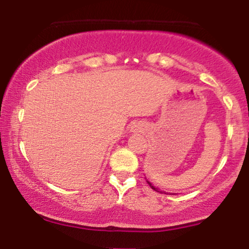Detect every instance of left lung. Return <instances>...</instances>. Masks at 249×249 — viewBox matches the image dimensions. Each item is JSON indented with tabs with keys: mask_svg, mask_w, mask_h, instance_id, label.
Returning a JSON list of instances; mask_svg holds the SVG:
<instances>
[{
	"mask_svg": "<svg viewBox=\"0 0 249 249\" xmlns=\"http://www.w3.org/2000/svg\"><path fill=\"white\" fill-rule=\"evenodd\" d=\"M147 184H148V185H150V186H151V187H152L154 191H157V192H158V188H156V187H154V186H153V185H152V184H151V182H150V181H147Z\"/></svg>",
	"mask_w": 249,
	"mask_h": 249,
	"instance_id": "left-lung-1",
	"label": "left lung"
}]
</instances>
